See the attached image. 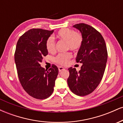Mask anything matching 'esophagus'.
Here are the masks:
<instances>
[{"instance_id": "1", "label": "esophagus", "mask_w": 123, "mask_h": 123, "mask_svg": "<svg viewBox=\"0 0 123 123\" xmlns=\"http://www.w3.org/2000/svg\"><path fill=\"white\" fill-rule=\"evenodd\" d=\"M65 70L64 68L62 67V66H59V67H58L59 72H61V71H62V70Z\"/></svg>"}]
</instances>
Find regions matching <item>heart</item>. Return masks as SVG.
Instances as JSON below:
<instances>
[{"label": "heart", "instance_id": "heart-1", "mask_svg": "<svg viewBox=\"0 0 123 123\" xmlns=\"http://www.w3.org/2000/svg\"><path fill=\"white\" fill-rule=\"evenodd\" d=\"M58 39L66 42V49L72 51H77L81 47L83 43V36L80 33L75 32L69 28H63L61 29L56 35ZM46 49L50 53L55 52V44L52 37H49L46 41ZM72 54L69 53L61 54L55 58V61L58 64L65 66L71 58Z\"/></svg>", "mask_w": 123, "mask_h": 123}]
</instances>
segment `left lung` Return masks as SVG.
I'll use <instances>...</instances> for the list:
<instances>
[{
    "label": "left lung",
    "mask_w": 123,
    "mask_h": 123,
    "mask_svg": "<svg viewBox=\"0 0 123 123\" xmlns=\"http://www.w3.org/2000/svg\"><path fill=\"white\" fill-rule=\"evenodd\" d=\"M73 27L78 29L83 36V43L77 53L76 62L82 63L77 72L68 69L67 80L69 87L76 95L85 96L98 87L105 72L108 52L104 39L99 32L86 24H78Z\"/></svg>",
    "instance_id": "8db88e82"
}]
</instances>
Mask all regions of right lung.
<instances>
[{"instance_id":"right-lung-1","label":"right lung","mask_w":123,"mask_h":123,"mask_svg":"<svg viewBox=\"0 0 123 123\" xmlns=\"http://www.w3.org/2000/svg\"><path fill=\"white\" fill-rule=\"evenodd\" d=\"M53 32V30L31 29L17 43L14 60L19 81L29 95L38 99L51 95L58 74L55 65L49 70L40 66L43 57L48 54L46 41Z\"/></svg>"}]
</instances>
